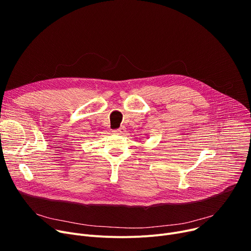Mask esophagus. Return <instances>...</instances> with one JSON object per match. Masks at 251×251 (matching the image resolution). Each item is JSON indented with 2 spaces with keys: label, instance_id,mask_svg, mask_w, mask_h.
<instances>
[{
  "label": "esophagus",
  "instance_id": "esophagus-1",
  "mask_svg": "<svg viewBox=\"0 0 251 251\" xmlns=\"http://www.w3.org/2000/svg\"><path fill=\"white\" fill-rule=\"evenodd\" d=\"M114 132H115L116 134H121V135H124V134L126 133V128H125L124 126H122V127H120L119 129L115 130Z\"/></svg>",
  "mask_w": 251,
  "mask_h": 251
}]
</instances>
